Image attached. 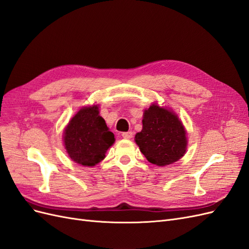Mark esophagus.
Here are the masks:
<instances>
[{
    "instance_id": "obj_1",
    "label": "esophagus",
    "mask_w": 249,
    "mask_h": 249,
    "mask_svg": "<svg viewBox=\"0 0 249 249\" xmlns=\"http://www.w3.org/2000/svg\"><path fill=\"white\" fill-rule=\"evenodd\" d=\"M122 136L124 139H131L133 137V133L132 132H124V133H123Z\"/></svg>"
}]
</instances>
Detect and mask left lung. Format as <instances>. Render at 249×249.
<instances>
[{
	"mask_svg": "<svg viewBox=\"0 0 249 249\" xmlns=\"http://www.w3.org/2000/svg\"><path fill=\"white\" fill-rule=\"evenodd\" d=\"M148 162L166 166L178 161L187 149L186 130L172 110L153 104L143 113L142 130L135 136Z\"/></svg>",
	"mask_w": 249,
	"mask_h": 249,
	"instance_id": "left-lung-1",
	"label": "left lung"
}]
</instances>
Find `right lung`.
<instances>
[{
	"label": "right lung",
	"mask_w": 249,
	"mask_h": 249,
	"mask_svg": "<svg viewBox=\"0 0 249 249\" xmlns=\"http://www.w3.org/2000/svg\"><path fill=\"white\" fill-rule=\"evenodd\" d=\"M114 141V134L100 116L97 105L81 108L63 132L67 154L73 162L83 166H94L104 160Z\"/></svg>",
	"instance_id": "obj_1"
}]
</instances>
